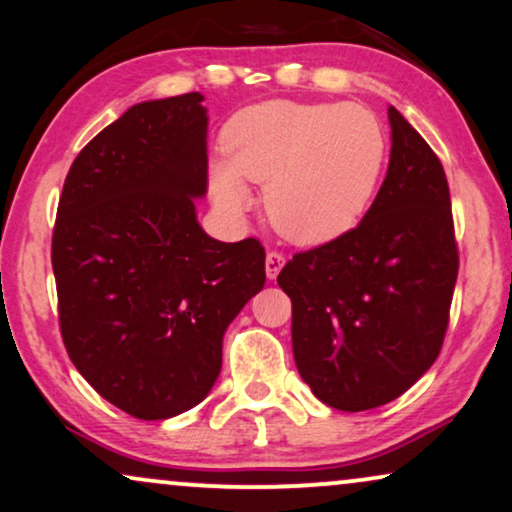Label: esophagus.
I'll use <instances>...</instances> for the list:
<instances>
[{
	"label": "esophagus",
	"mask_w": 512,
	"mask_h": 512,
	"mask_svg": "<svg viewBox=\"0 0 512 512\" xmlns=\"http://www.w3.org/2000/svg\"><path fill=\"white\" fill-rule=\"evenodd\" d=\"M283 264H285V257L281 255V252H276V250L267 252V262H264V269H267V276L271 278V281H274V278L281 274Z\"/></svg>",
	"instance_id": "obj_1"
}]
</instances>
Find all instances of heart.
Here are the masks:
<instances>
[{
	"label": "heart",
	"mask_w": 512,
	"mask_h": 512,
	"mask_svg": "<svg viewBox=\"0 0 512 512\" xmlns=\"http://www.w3.org/2000/svg\"><path fill=\"white\" fill-rule=\"evenodd\" d=\"M224 161L210 168L213 199L227 215L250 208L248 182L278 234L323 245L356 227L370 206L386 159V135L356 102L269 100L229 119Z\"/></svg>",
	"instance_id": "1"
}]
</instances>
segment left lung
Segmentation results:
<instances>
[{
  "label": "left lung",
  "instance_id": "1",
  "mask_svg": "<svg viewBox=\"0 0 512 512\" xmlns=\"http://www.w3.org/2000/svg\"><path fill=\"white\" fill-rule=\"evenodd\" d=\"M391 159L356 229L297 252L278 274L292 299L297 370L320 403L363 412L403 395L435 363L459 252L442 163L388 107Z\"/></svg>",
  "mask_w": 512,
  "mask_h": 512
}]
</instances>
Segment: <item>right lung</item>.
<instances>
[{
  "instance_id": "right-lung-1",
  "label": "right lung",
  "mask_w": 512,
  "mask_h": 512,
  "mask_svg": "<svg viewBox=\"0 0 512 512\" xmlns=\"http://www.w3.org/2000/svg\"><path fill=\"white\" fill-rule=\"evenodd\" d=\"M201 93L138 102L100 131L65 177L51 262L74 367L135 419L199 405L222 337L264 288L257 238L222 243L196 220L208 187Z\"/></svg>"
}]
</instances>
